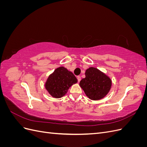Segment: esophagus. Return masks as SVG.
<instances>
[{
	"label": "esophagus",
	"mask_w": 147,
	"mask_h": 147,
	"mask_svg": "<svg viewBox=\"0 0 147 147\" xmlns=\"http://www.w3.org/2000/svg\"><path fill=\"white\" fill-rule=\"evenodd\" d=\"M77 80H78V82H80L81 81V77L80 76H78L77 77Z\"/></svg>",
	"instance_id": "34e87169"
}]
</instances>
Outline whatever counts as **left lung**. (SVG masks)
Returning <instances> with one entry per match:
<instances>
[{"mask_svg":"<svg viewBox=\"0 0 147 147\" xmlns=\"http://www.w3.org/2000/svg\"><path fill=\"white\" fill-rule=\"evenodd\" d=\"M85 76L80 82V86L89 99L97 100L107 95L112 84L109 77L92 67L86 69Z\"/></svg>","mask_w":147,"mask_h":147,"instance_id":"8db88e82","label":"left lung"}]
</instances>
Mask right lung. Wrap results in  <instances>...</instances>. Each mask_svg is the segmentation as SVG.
I'll return each mask as SVG.
<instances>
[{
  "label": "right lung",
  "mask_w": 147,
  "mask_h": 147,
  "mask_svg": "<svg viewBox=\"0 0 147 147\" xmlns=\"http://www.w3.org/2000/svg\"><path fill=\"white\" fill-rule=\"evenodd\" d=\"M77 82L72 72L64 67H59L49 75L45 86L49 94L58 99L66 94L69 88Z\"/></svg>",
  "instance_id": "1"
}]
</instances>
